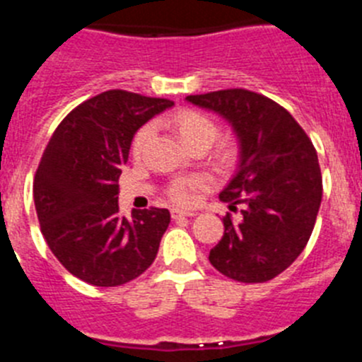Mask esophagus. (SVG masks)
Masks as SVG:
<instances>
[{
  "mask_svg": "<svg viewBox=\"0 0 362 362\" xmlns=\"http://www.w3.org/2000/svg\"><path fill=\"white\" fill-rule=\"evenodd\" d=\"M194 216H196V212H187V210H177V209L172 210V217H174V219H181V217H194Z\"/></svg>",
  "mask_w": 362,
  "mask_h": 362,
  "instance_id": "34e87169",
  "label": "esophagus"
}]
</instances>
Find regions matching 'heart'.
Segmentation results:
<instances>
[{
	"mask_svg": "<svg viewBox=\"0 0 362 362\" xmlns=\"http://www.w3.org/2000/svg\"><path fill=\"white\" fill-rule=\"evenodd\" d=\"M172 124H174L175 132H177L179 139L192 148V146L197 145H206L210 146L212 141L217 137V124L212 117H209L206 114L199 110H192V108H185V110L175 112L172 116ZM153 127L152 124H143L141 129L137 130L136 136L132 139V156L134 158H139L145 150L146 143H148L150 136H152ZM238 152V146L233 143V139L226 137L217 146V156L223 161H230L233 159ZM204 185L203 177H197V175H190V177H177L174 179L168 187V196L174 203L177 204H190L196 199L197 188H201Z\"/></svg>",
	"mask_w": 362,
	"mask_h": 362,
	"instance_id": "b5f03b06",
	"label": "heart"
}]
</instances>
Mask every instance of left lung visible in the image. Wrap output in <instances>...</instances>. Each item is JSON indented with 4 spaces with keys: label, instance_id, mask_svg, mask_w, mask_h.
I'll list each match as a JSON object with an SVG mask.
<instances>
[{
    "label": "left lung",
    "instance_id": "8db88e82",
    "mask_svg": "<svg viewBox=\"0 0 362 362\" xmlns=\"http://www.w3.org/2000/svg\"><path fill=\"white\" fill-rule=\"evenodd\" d=\"M232 124L239 139V166L223 203L241 221L223 217L225 233L210 250V263L239 283H264L305 250L317 219L322 177L317 152L286 108L245 88L187 95Z\"/></svg>",
    "mask_w": 362,
    "mask_h": 362
}]
</instances>
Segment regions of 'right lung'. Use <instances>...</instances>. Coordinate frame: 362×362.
<instances>
[{
	"label": "right lung",
	"mask_w": 362,
	"mask_h": 362,
	"mask_svg": "<svg viewBox=\"0 0 362 362\" xmlns=\"http://www.w3.org/2000/svg\"><path fill=\"white\" fill-rule=\"evenodd\" d=\"M170 99L107 90L78 105L59 123L34 177L45 241L57 261L94 286H119L153 263L170 223L166 209L119 214L121 168L134 134Z\"/></svg>",
	"instance_id": "add662e5"
}]
</instances>
